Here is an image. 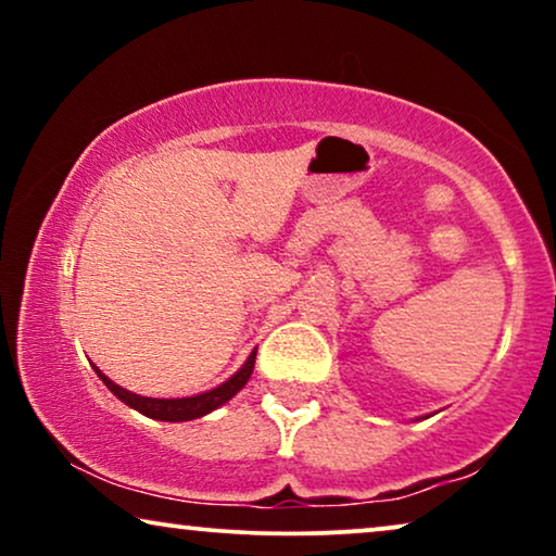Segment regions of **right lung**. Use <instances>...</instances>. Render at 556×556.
I'll return each mask as SVG.
<instances>
[{
    "label": "right lung",
    "instance_id": "obj_1",
    "mask_svg": "<svg viewBox=\"0 0 556 556\" xmlns=\"http://www.w3.org/2000/svg\"><path fill=\"white\" fill-rule=\"evenodd\" d=\"M253 367H255V352L248 356V362L242 364V369L238 371V375H232L225 384H219V387H215V390H210L204 394H197V397H181V400L141 397V394H134V392L124 390V387H118L116 382H111V379L105 377L98 367H96V371H98V377L103 379V384L109 387V390L116 394L121 402H126L128 407L139 409L141 415L151 417V420L185 422V420H197V417L207 415V413H212V409H217L219 405H225L227 400H232L235 394H238L242 387L248 384L250 375H253Z\"/></svg>",
    "mask_w": 556,
    "mask_h": 556
}]
</instances>
